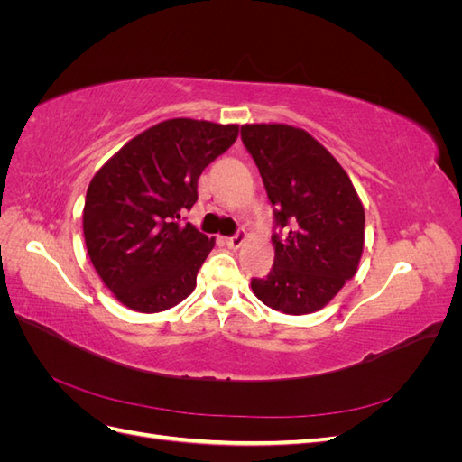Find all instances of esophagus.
<instances>
[{"label": "esophagus", "mask_w": 462, "mask_h": 462, "mask_svg": "<svg viewBox=\"0 0 462 462\" xmlns=\"http://www.w3.org/2000/svg\"><path fill=\"white\" fill-rule=\"evenodd\" d=\"M245 241H246V235L239 231V233L233 235V236H227V239H226V245H227L229 248H241V246L245 245Z\"/></svg>", "instance_id": "1"}]
</instances>
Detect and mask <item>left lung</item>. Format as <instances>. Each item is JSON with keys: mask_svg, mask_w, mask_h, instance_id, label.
Instances as JSON below:
<instances>
[{"mask_svg": "<svg viewBox=\"0 0 462 462\" xmlns=\"http://www.w3.org/2000/svg\"><path fill=\"white\" fill-rule=\"evenodd\" d=\"M243 144L253 153L272 202L275 258L253 292L270 309L312 314L351 279L365 250V206L341 163L304 129L246 123Z\"/></svg>", "mask_w": 462, "mask_h": 462, "instance_id": "obj_1", "label": "left lung"}]
</instances>
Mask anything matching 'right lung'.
Wrapping results in <instances>:
<instances>
[{"label": "right lung", "instance_id": "add662e5", "mask_svg": "<svg viewBox=\"0 0 462 462\" xmlns=\"http://www.w3.org/2000/svg\"><path fill=\"white\" fill-rule=\"evenodd\" d=\"M239 136V125L177 117L136 134L92 177L82 231L104 285L131 310L173 309L197 287L216 239L180 214L199 177Z\"/></svg>", "mask_w": 462, "mask_h": 462}]
</instances>
